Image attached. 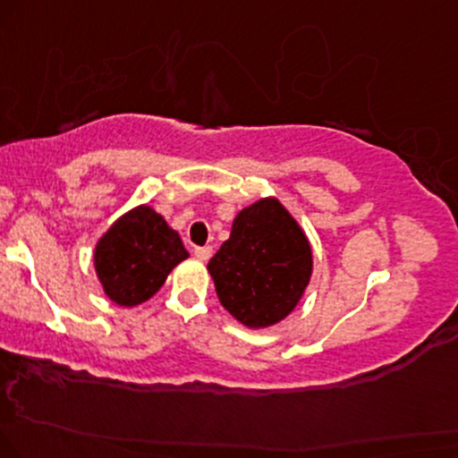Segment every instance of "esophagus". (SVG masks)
I'll use <instances>...</instances> for the list:
<instances>
[{"label": "esophagus", "instance_id": "1", "mask_svg": "<svg viewBox=\"0 0 458 458\" xmlns=\"http://www.w3.org/2000/svg\"><path fill=\"white\" fill-rule=\"evenodd\" d=\"M195 257L199 259V261H208V259L212 257V246H197Z\"/></svg>", "mask_w": 458, "mask_h": 458}]
</instances>
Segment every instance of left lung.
Here are the masks:
<instances>
[{
    "label": "left lung",
    "instance_id": "1",
    "mask_svg": "<svg viewBox=\"0 0 458 458\" xmlns=\"http://www.w3.org/2000/svg\"><path fill=\"white\" fill-rule=\"evenodd\" d=\"M208 272L223 308L259 329L280 323L299 303L312 276V248L297 220L269 197L235 216Z\"/></svg>",
    "mask_w": 458,
    "mask_h": 458
}]
</instances>
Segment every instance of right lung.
<instances>
[{
    "label": "right lung",
    "mask_w": 458,
    "mask_h": 458,
    "mask_svg": "<svg viewBox=\"0 0 458 458\" xmlns=\"http://www.w3.org/2000/svg\"><path fill=\"white\" fill-rule=\"evenodd\" d=\"M189 257L182 240L148 206L127 212L95 248V272L118 306H138L161 289L167 274Z\"/></svg>",
    "instance_id": "1"
}]
</instances>
